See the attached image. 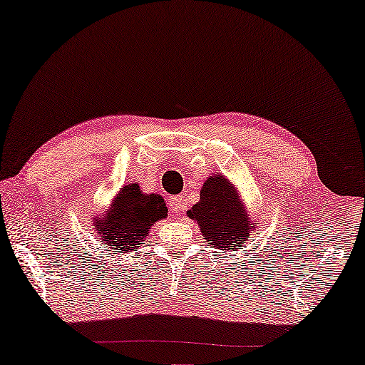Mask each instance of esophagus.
I'll list each match as a JSON object with an SVG mask.
<instances>
[{"label":"esophagus","mask_w":365,"mask_h":365,"mask_svg":"<svg viewBox=\"0 0 365 365\" xmlns=\"http://www.w3.org/2000/svg\"><path fill=\"white\" fill-rule=\"evenodd\" d=\"M170 208L173 213H179L184 208V197L182 195H173L170 197Z\"/></svg>","instance_id":"34e87169"}]
</instances>
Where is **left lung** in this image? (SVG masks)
<instances>
[{
  "label": "left lung",
  "instance_id": "obj_1",
  "mask_svg": "<svg viewBox=\"0 0 365 365\" xmlns=\"http://www.w3.org/2000/svg\"><path fill=\"white\" fill-rule=\"evenodd\" d=\"M199 223L205 241L225 252L241 247L254 231L241 195L222 173L210 176L200 189V200L187 212Z\"/></svg>",
  "mask_w": 365,
  "mask_h": 365
}]
</instances>
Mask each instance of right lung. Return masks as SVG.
I'll use <instances>...</instances> for the list:
<instances>
[{"label": "right lung", "mask_w": 365, "mask_h": 365, "mask_svg": "<svg viewBox=\"0 0 365 365\" xmlns=\"http://www.w3.org/2000/svg\"><path fill=\"white\" fill-rule=\"evenodd\" d=\"M166 217L168 208L163 197L143 194L139 184L134 182L126 184L113 199L108 210L93 218V230L101 246L119 257L140 247L152 225Z\"/></svg>", "instance_id": "1"}]
</instances>
